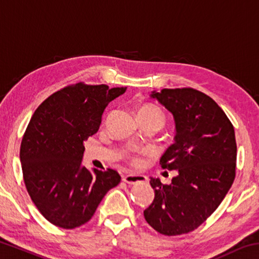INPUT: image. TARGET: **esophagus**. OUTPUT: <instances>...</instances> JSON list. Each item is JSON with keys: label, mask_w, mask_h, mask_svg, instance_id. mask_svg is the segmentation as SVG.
Here are the masks:
<instances>
[{"label": "esophagus", "mask_w": 259, "mask_h": 259, "mask_svg": "<svg viewBox=\"0 0 259 259\" xmlns=\"http://www.w3.org/2000/svg\"><path fill=\"white\" fill-rule=\"evenodd\" d=\"M123 182L129 184V185H135V184H139V183H146L147 182V177L144 176V175H126V176L123 177Z\"/></svg>", "instance_id": "esophagus-1"}]
</instances>
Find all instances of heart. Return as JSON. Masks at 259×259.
I'll return each mask as SVG.
<instances>
[{
    "label": "heart",
    "mask_w": 259,
    "mask_h": 259,
    "mask_svg": "<svg viewBox=\"0 0 259 259\" xmlns=\"http://www.w3.org/2000/svg\"><path fill=\"white\" fill-rule=\"evenodd\" d=\"M138 117H150V119L157 120L161 122L162 125H163L165 120V115L164 113L162 112V109L153 104L142 105V106L138 108ZM131 161H133V163L135 164L138 163L137 159H133Z\"/></svg>",
    "instance_id": "1"
}]
</instances>
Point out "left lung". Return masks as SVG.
Returning a JSON list of instances; mask_svg holds the SVG:
<instances>
[{"label": "left lung", "mask_w": 259, "mask_h": 259, "mask_svg": "<svg viewBox=\"0 0 259 259\" xmlns=\"http://www.w3.org/2000/svg\"><path fill=\"white\" fill-rule=\"evenodd\" d=\"M151 96L174 115L175 143L160 164L177 170V176L169 185L151 178L155 195L144 217L161 234H185L207 221L234 182V128L217 103L199 90L162 89Z\"/></svg>", "instance_id": "obj_1"}]
</instances>
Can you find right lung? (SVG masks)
Wrapping results in <instances>:
<instances>
[{"mask_svg": "<svg viewBox=\"0 0 259 259\" xmlns=\"http://www.w3.org/2000/svg\"><path fill=\"white\" fill-rule=\"evenodd\" d=\"M125 90L80 82L52 94L34 112L21 140V169L30 199L51 224L66 230L85 224L120 183L116 170L91 172L82 157L105 108Z\"/></svg>", "mask_w": 259, "mask_h": 259, "instance_id": "obj_1", "label": "right lung"}]
</instances>
